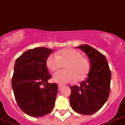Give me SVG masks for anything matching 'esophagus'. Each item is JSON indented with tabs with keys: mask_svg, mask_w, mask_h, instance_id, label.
<instances>
[{
	"mask_svg": "<svg viewBox=\"0 0 125 125\" xmlns=\"http://www.w3.org/2000/svg\"><path fill=\"white\" fill-rule=\"evenodd\" d=\"M62 87H63V85H62V84H59V85H58V89H61Z\"/></svg>",
	"mask_w": 125,
	"mask_h": 125,
	"instance_id": "34e87169",
	"label": "esophagus"
}]
</instances>
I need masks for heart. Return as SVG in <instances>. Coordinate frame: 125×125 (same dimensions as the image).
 <instances>
[{
  "instance_id": "obj_1",
  "label": "heart",
  "mask_w": 125,
  "mask_h": 125,
  "mask_svg": "<svg viewBox=\"0 0 125 125\" xmlns=\"http://www.w3.org/2000/svg\"><path fill=\"white\" fill-rule=\"evenodd\" d=\"M46 66L51 71L61 69L65 64V70L54 73L53 82L67 83L76 81H81L86 77L90 70L88 60L82 56L81 52L73 48H66L57 54H50L46 59Z\"/></svg>"
}]
</instances>
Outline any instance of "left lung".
Here are the masks:
<instances>
[{"label":"left lung","instance_id":"left-lung-1","mask_svg":"<svg viewBox=\"0 0 125 125\" xmlns=\"http://www.w3.org/2000/svg\"><path fill=\"white\" fill-rule=\"evenodd\" d=\"M88 56L89 72L79 86L72 85L70 103L79 114L93 115L101 109L109 95L111 71L106 56L93 47L82 44L77 47Z\"/></svg>","mask_w":125,"mask_h":125}]
</instances>
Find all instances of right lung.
I'll list each match as a JSON object with an SVG mask.
<instances>
[{
  "label": "right lung",
  "mask_w": 125,
  "mask_h": 125,
  "mask_svg": "<svg viewBox=\"0 0 125 125\" xmlns=\"http://www.w3.org/2000/svg\"><path fill=\"white\" fill-rule=\"evenodd\" d=\"M53 50L38 47L24 52L16 60L12 79L15 99L20 109L33 117L50 113L56 100L58 85L48 81L46 59Z\"/></svg>",
  "instance_id": "obj_1"
}]
</instances>
